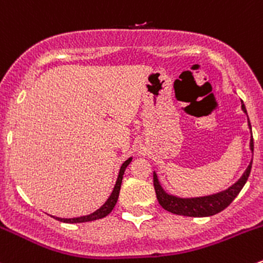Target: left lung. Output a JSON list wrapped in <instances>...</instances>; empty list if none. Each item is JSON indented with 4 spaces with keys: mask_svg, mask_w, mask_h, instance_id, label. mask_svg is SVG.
Wrapping results in <instances>:
<instances>
[{
    "mask_svg": "<svg viewBox=\"0 0 263 263\" xmlns=\"http://www.w3.org/2000/svg\"><path fill=\"white\" fill-rule=\"evenodd\" d=\"M241 108H243L244 112L247 114L246 106H244L243 102H241ZM248 125L249 128H251L249 119H248ZM251 149L253 151V138H251ZM251 168H252V162L249 163V166L247 167L246 173L243 174V176H241V178L239 179L233 186H230L228 191L214 194V196L201 197V198L183 199V198H178V197L168 196V194L161 188L156 174H153V186H155L156 197H157L158 203H160L166 211L175 215H181V216H191V217L212 216V215H216L222 211V210H225L226 207H228L229 204L235 199V197L238 196L239 192L241 191V188L244 186L246 181L248 180V176L249 174H251Z\"/></svg>",
    "mask_w": 263,
    "mask_h": 263,
    "instance_id": "left-lung-1",
    "label": "left lung"
}]
</instances>
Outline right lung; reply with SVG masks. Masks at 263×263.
<instances>
[{
	"label": "right lung",
	"instance_id": "1",
	"mask_svg": "<svg viewBox=\"0 0 263 263\" xmlns=\"http://www.w3.org/2000/svg\"><path fill=\"white\" fill-rule=\"evenodd\" d=\"M132 158H129V160H126L125 162L121 165L120 167V173H119V176H118V180H116V184H115V188H114L112 193H111L110 198L106 201V203L103 204L102 207H101L100 210H97L96 212H93V214L88 215V216H82V217H77V219H60V217H54L56 220L59 221H62V222H67V223H77V222H87V221H95V220H98V219H102V217H106L108 214H110L111 211L114 210V207H115L116 202H118V198H119V193H120V188H121V181H123V175H124V171H125L126 166L130 163Z\"/></svg>",
	"mask_w": 263,
	"mask_h": 263
}]
</instances>
